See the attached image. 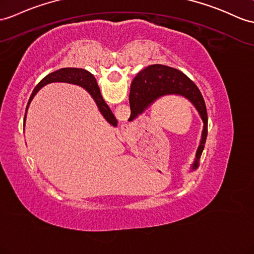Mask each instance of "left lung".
Listing matches in <instances>:
<instances>
[{
    "mask_svg": "<svg viewBox=\"0 0 254 254\" xmlns=\"http://www.w3.org/2000/svg\"><path fill=\"white\" fill-rule=\"evenodd\" d=\"M166 95H180L187 98L198 111L201 117L203 122L201 140L196 152V159L191 166L193 169L198 168L199 158L208 134V115L200 90L184 73L163 64H152L140 71L130 86L129 104L131 114L129 121L134 120L154 101Z\"/></svg>",
    "mask_w": 254,
    "mask_h": 254,
    "instance_id": "8db88e82",
    "label": "left lung"
}]
</instances>
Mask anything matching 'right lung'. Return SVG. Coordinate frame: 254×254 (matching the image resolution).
I'll list each match as a JSON object with an SVG mask.
<instances>
[{"instance_id": "obj_1", "label": "right lung", "mask_w": 254, "mask_h": 254, "mask_svg": "<svg viewBox=\"0 0 254 254\" xmlns=\"http://www.w3.org/2000/svg\"><path fill=\"white\" fill-rule=\"evenodd\" d=\"M54 82H64V83L82 86V87H84L86 90H87L91 95V97L94 98V100L96 101L98 106V109L103 115L104 119H106L112 126L114 127L117 126V120L115 119L114 114L112 113V111L110 110L106 101L103 100L100 89H99V86L97 84V80L94 77V75H92V74L89 73L88 71H86L84 69H77V67H64V69H60L51 74H48V75H46L44 78H43L41 82L36 85L32 95H31L29 99L28 106L26 109V114H24V121H26L27 110H28L29 104L31 101H32V99L35 96L36 92H38L43 86H45L49 83H54Z\"/></svg>"}]
</instances>
